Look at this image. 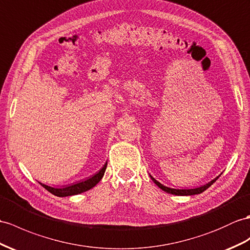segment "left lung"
Listing matches in <instances>:
<instances>
[{"mask_svg":"<svg viewBox=\"0 0 250 250\" xmlns=\"http://www.w3.org/2000/svg\"><path fill=\"white\" fill-rule=\"evenodd\" d=\"M151 180H153L155 184L159 187L161 190H163L164 192L167 193H169V194H173V195H180V196H187V195H195V194H200L203 193L204 191H206L207 188H208L210 186H212L214 182L216 181V179L220 177V176H217V177L215 179H213L212 181L208 182V184L203 186V187H199V188H168V187H166L163 186L162 184H160L159 181H157L153 176L149 175Z\"/></svg>","mask_w":250,"mask_h":250,"instance_id":"1","label":"left lung"}]
</instances>
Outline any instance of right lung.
<instances>
[{
	"mask_svg": "<svg viewBox=\"0 0 250 250\" xmlns=\"http://www.w3.org/2000/svg\"><path fill=\"white\" fill-rule=\"evenodd\" d=\"M107 167V162L104 164L99 172L96 174H94L93 176H91L88 179L86 180H82L79 182H75V184H72L69 186H63V187H56L53 188L50 186H46L44 184H39L43 187L45 190H47L48 192H51L54 195H56L58 197H65V196H71V195H77V194H81L83 192H86L90 188H92L93 187H95L99 182L101 181V179L103 178V176L105 174Z\"/></svg>",
	"mask_w": 250,
	"mask_h": 250,
	"instance_id": "1",
	"label": "right lung"
}]
</instances>
